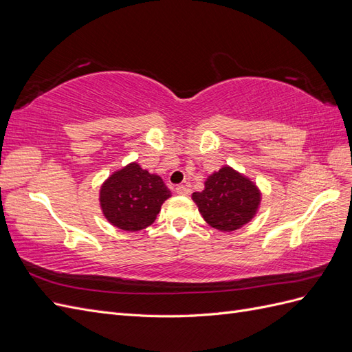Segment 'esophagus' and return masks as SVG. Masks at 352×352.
Masks as SVG:
<instances>
[{
	"label": "esophagus",
	"mask_w": 352,
	"mask_h": 352,
	"mask_svg": "<svg viewBox=\"0 0 352 352\" xmlns=\"http://www.w3.org/2000/svg\"><path fill=\"white\" fill-rule=\"evenodd\" d=\"M176 194H179V195H189L190 194V189L188 186H185V185H179V186H176Z\"/></svg>",
	"instance_id": "1"
}]
</instances>
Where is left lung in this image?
Instances as JSON below:
<instances>
[{
	"mask_svg": "<svg viewBox=\"0 0 352 352\" xmlns=\"http://www.w3.org/2000/svg\"><path fill=\"white\" fill-rule=\"evenodd\" d=\"M204 185V190L194 192L192 199L211 228L233 232L251 221L258 210V188L229 166L210 175Z\"/></svg>",
	"mask_w": 352,
	"mask_h": 352,
	"instance_id": "obj_1",
	"label": "left lung"
}]
</instances>
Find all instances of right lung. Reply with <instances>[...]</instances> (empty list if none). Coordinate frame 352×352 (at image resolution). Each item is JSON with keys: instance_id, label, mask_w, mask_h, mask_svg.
Segmentation results:
<instances>
[{"instance_id": "obj_1", "label": "right lung", "mask_w": 352, "mask_h": 352, "mask_svg": "<svg viewBox=\"0 0 352 352\" xmlns=\"http://www.w3.org/2000/svg\"><path fill=\"white\" fill-rule=\"evenodd\" d=\"M168 197L170 189L163 179L136 163L114 172L100 189L102 214L113 226L127 232L153 225Z\"/></svg>"}]
</instances>
